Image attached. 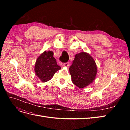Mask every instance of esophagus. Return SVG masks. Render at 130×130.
<instances>
[{
    "mask_svg": "<svg viewBox=\"0 0 130 130\" xmlns=\"http://www.w3.org/2000/svg\"><path fill=\"white\" fill-rule=\"evenodd\" d=\"M63 66L64 67H68L69 66V62L65 63H64L63 64Z\"/></svg>",
    "mask_w": 130,
    "mask_h": 130,
    "instance_id": "1",
    "label": "esophagus"
}]
</instances>
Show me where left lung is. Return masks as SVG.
<instances>
[{
  "label": "left lung",
  "mask_w": 130,
  "mask_h": 130,
  "mask_svg": "<svg viewBox=\"0 0 130 130\" xmlns=\"http://www.w3.org/2000/svg\"><path fill=\"white\" fill-rule=\"evenodd\" d=\"M69 72L73 83L78 87L84 88L95 80L97 74L95 61L87 53L77 54L70 67Z\"/></svg>",
  "instance_id": "obj_1"
}]
</instances>
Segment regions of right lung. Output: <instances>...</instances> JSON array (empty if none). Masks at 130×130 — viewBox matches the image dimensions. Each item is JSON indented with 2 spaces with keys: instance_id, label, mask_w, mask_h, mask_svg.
I'll use <instances>...</instances> for the list:
<instances>
[{
  "instance_id": "1",
  "label": "right lung",
  "mask_w": 130,
  "mask_h": 130,
  "mask_svg": "<svg viewBox=\"0 0 130 130\" xmlns=\"http://www.w3.org/2000/svg\"><path fill=\"white\" fill-rule=\"evenodd\" d=\"M52 51H44L39 56L35 63V73L42 82L50 80L58 70L61 69L57 65Z\"/></svg>"
}]
</instances>
